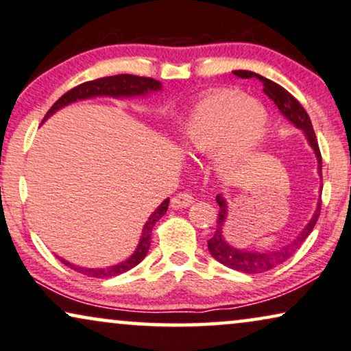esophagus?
<instances>
[{
    "label": "esophagus",
    "instance_id": "obj_1",
    "mask_svg": "<svg viewBox=\"0 0 351 351\" xmlns=\"http://www.w3.org/2000/svg\"><path fill=\"white\" fill-rule=\"evenodd\" d=\"M194 202V197L191 193H178L175 197L171 199V207L173 208H184V207H189L191 204Z\"/></svg>",
    "mask_w": 351,
    "mask_h": 351
}]
</instances>
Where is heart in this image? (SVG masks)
Returning <instances> with one entry per match:
<instances>
[{
    "label": "heart",
    "mask_w": 351,
    "mask_h": 351,
    "mask_svg": "<svg viewBox=\"0 0 351 351\" xmlns=\"http://www.w3.org/2000/svg\"><path fill=\"white\" fill-rule=\"evenodd\" d=\"M267 113L243 92L219 88L208 92L191 110L183 143L191 152L212 154L215 167L232 173L263 143Z\"/></svg>",
    "instance_id": "1"
}]
</instances>
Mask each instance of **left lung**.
I'll list each match as a JSON object with an SVG mask.
<instances>
[{"label": "left lung", "instance_id": "obj_1", "mask_svg": "<svg viewBox=\"0 0 351 351\" xmlns=\"http://www.w3.org/2000/svg\"><path fill=\"white\" fill-rule=\"evenodd\" d=\"M234 74L241 79L257 77L261 82H263L264 94L278 106V110H280L283 117L290 119L296 128H300V130L304 131V134L308 137L309 144H311V147L314 149V154H316L317 157L319 175H322V157H321V150H319L316 134H314L311 119H309L308 113H306V110L301 106L300 101L296 100L290 92L285 90L282 86H278V84L270 81V79L259 76V74L251 73V71H238V73ZM217 204H219L220 207L219 217H217V228H215L214 237L207 241L208 251H210L212 257L219 261L220 264L227 265V267L238 270V272H243V274L267 272V270H272L274 267H277L278 264L285 263L287 259H290V257L300 250L301 245L304 243V239L309 237V233L313 232L314 225H316L319 215H321V201H319L313 219L309 220V223L306 225L303 232H301L293 241H290L288 245L282 246L280 250H274L267 252H254V251L237 250V247L230 246L228 243L225 241L223 237H221V230H223V223L225 220H227V201H225V199L219 194V196H217Z\"/></svg>", "mask_w": 351, "mask_h": 351}]
</instances>
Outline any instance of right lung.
Returning a JSON list of instances; mask_svg holds the SVG:
<instances>
[{"label": "right lung", "mask_w": 351, "mask_h": 351, "mask_svg": "<svg viewBox=\"0 0 351 351\" xmlns=\"http://www.w3.org/2000/svg\"><path fill=\"white\" fill-rule=\"evenodd\" d=\"M158 88H160V82L158 81H155V79H152V77L134 76V74H118V76L100 77V79H95V81L79 84L77 87L71 88V90L66 92L64 95H61L60 99L53 104L51 108L48 110L45 118H43V121H45L48 117H51L56 110L63 108L64 105L71 104V101L90 99V97H97V95H108V97L144 95V94H149V92H152V90H158ZM168 202H170V199H165V201L158 206L157 210H155L154 214L149 217L147 223L144 225L143 237H141V241H139V245H137V250L134 251V254H132L128 261H124V263L113 265V267H106V269H86V267H79V265H73L64 259H60V261L64 265H68L69 269H74L76 272L88 275V277L110 278V277H117V275L123 274V272H128V270L136 267V265L139 264L145 256H147V251L150 247V237H152V228H154V225L167 214Z\"/></svg>", "instance_id": "obj_1"}]
</instances>
